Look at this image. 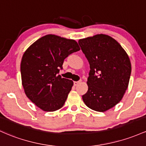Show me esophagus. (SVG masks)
<instances>
[{"label":"esophagus","instance_id":"esophagus-1","mask_svg":"<svg viewBox=\"0 0 146 146\" xmlns=\"http://www.w3.org/2000/svg\"><path fill=\"white\" fill-rule=\"evenodd\" d=\"M80 82H81V81H75L73 83H74V85L75 86H77L78 84H80Z\"/></svg>","mask_w":146,"mask_h":146}]
</instances>
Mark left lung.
Returning <instances> with one entry per match:
<instances>
[{
	"label": "left lung",
	"mask_w": 146,
	"mask_h": 146,
	"mask_svg": "<svg viewBox=\"0 0 146 146\" xmlns=\"http://www.w3.org/2000/svg\"><path fill=\"white\" fill-rule=\"evenodd\" d=\"M78 43L91 69L83 101L94 111H106L122 100L127 90L130 60L119 43L109 35H96Z\"/></svg>",
	"instance_id": "1"
}]
</instances>
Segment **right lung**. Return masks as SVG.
I'll list each match as a JSON object with an SVG mask.
<instances>
[{
	"instance_id": "1",
	"label": "right lung",
	"mask_w": 146,
	"mask_h": 146,
	"mask_svg": "<svg viewBox=\"0 0 146 146\" xmlns=\"http://www.w3.org/2000/svg\"><path fill=\"white\" fill-rule=\"evenodd\" d=\"M77 41L46 35L25 51L21 62L22 85L27 97L45 111H55L64 105L73 85L58 75L64 60L80 50Z\"/></svg>"
}]
</instances>
